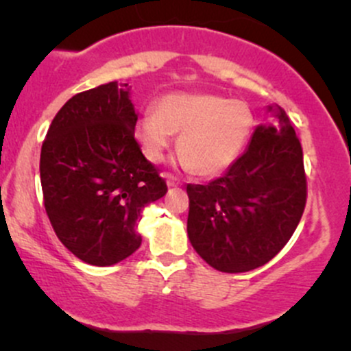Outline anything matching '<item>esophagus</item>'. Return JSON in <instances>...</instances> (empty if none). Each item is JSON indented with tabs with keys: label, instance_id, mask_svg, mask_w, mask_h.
<instances>
[{
	"label": "esophagus",
	"instance_id": "34e87169",
	"mask_svg": "<svg viewBox=\"0 0 351 351\" xmlns=\"http://www.w3.org/2000/svg\"><path fill=\"white\" fill-rule=\"evenodd\" d=\"M166 183H168V186H180V185H182L180 178H176V176H173V175H166Z\"/></svg>",
	"mask_w": 351,
	"mask_h": 351
}]
</instances>
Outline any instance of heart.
<instances>
[{
    "label": "heart",
    "instance_id": "b5f03b06",
    "mask_svg": "<svg viewBox=\"0 0 351 351\" xmlns=\"http://www.w3.org/2000/svg\"><path fill=\"white\" fill-rule=\"evenodd\" d=\"M253 113L244 101L210 93H171L159 98L154 115L134 127V136L151 162L165 159L173 134L186 168L205 176L228 169L246 146L253 130Z\"/></svg>",
    "mask_w": 351,
    "mask_h": 351
}]
</instances>
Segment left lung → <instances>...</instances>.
<instances>
[{"instance_id":"obj_1","label":"left lung","mask_w":351,"mask_h":351,"mask_svg":"<svg viewBox=\"0 0 351 351\" xmlns=\"http://www.w3.org/2000/svg\"><path fill=\"white\" fill-rule=\"evenodd\" d=\"M258 125L246 153L221 178L186 185V231L212 268L243 274L263 267L292 238L307 198L302 146L285 110Z\"/></svg>"}]
</instances>
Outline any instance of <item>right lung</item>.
I'll return each mask as SVG.
<instances>
[{"instance_id": "obj_1", "label": "right lung", "mask_w": 351, "mask_h": 351, "mask_svg": "<svg viewBox=\"0 0 351 351\" xmlns=\"http://www.w3.org/2000/svg\"><path fill=\"white\" fill-rule=\"evenodd\" d=\"M129 91L112 81L74 95L42 144L40 183L52 229L95 267L119 263L141 246V212L168 192L134 137Z\"/></svg>"}]
</instances>
